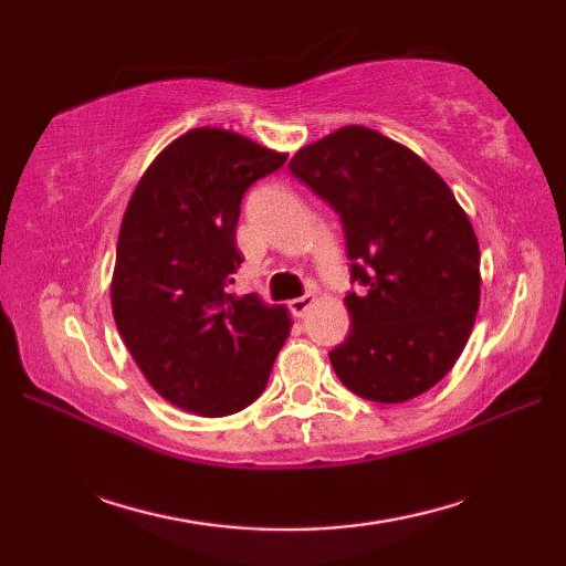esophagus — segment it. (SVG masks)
<instances>
[{
    "mask_svg": "<svg viewBox=\"0 0 566 566\" xmlns=\"http://www.w3.org/2000/svg\"><path fill=\"white\" fill-rule=\"evenodd\" d=\"M314 302H316V294L314 292H306L304 296H298V298H294V302L290 304V308H292V314L294 316H298V318H304L306 314H308V308L314 306Z\"/></svg>",
    "mask_w": 566,
    "mask_h": 566,
    "instance_id": "obj_1",
    "label": "esophagus"
}]
</instances>
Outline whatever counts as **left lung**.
Here are the masks:
<instances>
[{
    "instance_id": "1",
    "label": "left lung",
    "mask_w": 566,
    "mask_h": 566,
    "mask_svg": "<svg viewBox=\"0 0 566 566\" xmlns=\"http://www.w3.org/2000/svg\"><path fill=\"white\" fill-rule=\"evenodd\" d=\"M290 170L340 213L353 331L335 375L377 403L416 399L454 367L479 311V243L452 189L379 130L343 126L304 146Z\"/></svg>"
}]
</instances>
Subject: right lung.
Instances as JSON below:
<instances>
[{"label":"right lung","instance_id":"right-lung-1","mask_svg":"<svg viewBox=\"0 0 566 566\" xmlns=\"http://www.w3.org/2000/svg\"><path fill=\"white\" fill-rule=\"evenodd\" d=\"M286 155L226 128H191L143 172L118 231L116 328L143 377L189 413L243 411L290 335L286 306L231 294L240 201Z\"/></svg>","mask_w":566,"mask_h":566}]
</instances>
